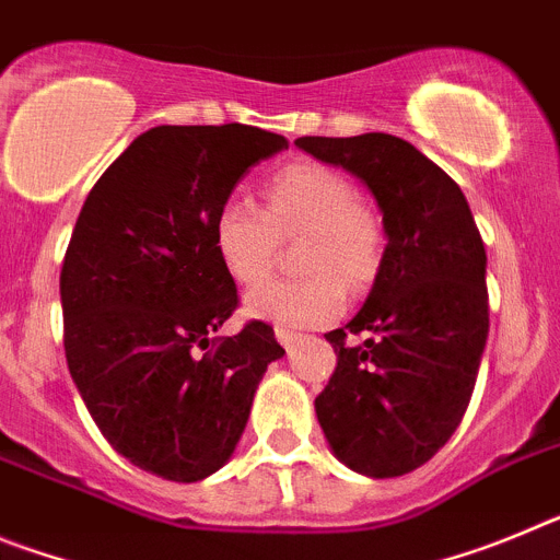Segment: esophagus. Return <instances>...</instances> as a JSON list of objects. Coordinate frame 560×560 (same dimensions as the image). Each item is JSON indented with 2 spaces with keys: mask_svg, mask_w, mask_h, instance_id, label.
<instances>
[{
  "mask_svg": "<svg viewBox=\"0 0 560 560\" xmlns=\"http://www.w3.org/2000/svg\"><path fill=\"white\" fill-rule=\"evenodd\" d=\"M275 336H277V341H280V345H283V348H291V345H294V341L303 339V334H296V330L283 328V325H280V328H275Z\"/></svg>",
  "mask_w": 560,
  "mask_h": 560,
  "instance_id": "1",
  "label": "esophagus"
}]
</instances>
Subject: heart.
Returning <instances> with one entry per match:
<instances>
[{"label":"heart","instance_id":"heart-1","mask_svg":"<svg viewBox=\"0 0 560 560\" xmlns=\"http://www.w3.org/2000/svg\"><path fill=\"white\" fill-rule=\"evenodd\" d=\"M305 235L296 280H271L249 291L246 314L291 328H316L345 311L348 289L361 291L381 266V221L355 199L348 176L319 162H294L266 185V210L235 192L212 219V244L226 275L260 283L275 266L283 237Z\"/></svg>","mask_w":560,"mask_h":560}]
</instances>
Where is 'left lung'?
Masks as SVG:
<instances>
[{
	"label": "left lung",
	"mask_w": 560,
	"mask_h": 560,
	"mask_svg": "<svg viewBox=\"0 0 560 560\" xmlns=\"http://www.w3.org/2000/svg\"><path fill=\"white\" fill-rule=\"evenodd\" d=\"M296 148L350 171L384 215L387 246L316 395L319 427L364 477L409 474L446 446L471 400L488 339L482 235L446 171L393 133L300 137ZM364 335L350 346L347 334Z\"/></svg>",
	"instance_id": "8db88e82"
}]
</instances>
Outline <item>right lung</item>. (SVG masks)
Instances as JSON below:
<instances>
[{
	"label": "right lung",
	"mask_w": 560,
	"mask_h": 560,
	"mask_svg": "<svg viewBox=\"0 0 560 560\" xmlns=\"http://www.w3.org/2000/svg\"><path fill=\"white\" fill-rule=\"evenodd\" d=\"M289 148L255 126H156L86 196L61 266L69 375L117 454L173 482L232 457L252 398L285 353L266 323L210 339L237 308L212 244L221 201Z\"/></svg>",
	"instance_id": "right-lung-1"
}]
</instances>
